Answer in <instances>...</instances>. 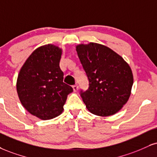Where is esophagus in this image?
Listing matches in <instances>:
<instances>
[{
	"instance_id": "obj_1",
	"label": "esophagus",
	"mask_w": 157,
	"mask_h": 157,
	"mask_svg": "<svg viewBox=\"0 0 157 157\" xmlns=\"http://www.w3.org/2000/svg\"><path fill=\"white\" fill-rule=\"evenodd\" d=\"M72 88H73V90L75 92H77V90H78V86H77V85H74Z\"/></svg>"
}]
</instances>
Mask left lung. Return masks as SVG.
<instances>
[{
    "label": "left lung",
    "instance_id": "1",
    "mask_svg": "<svg viewBox=\"0 0 157 157\" xmlns=\"http://www.w3.org/2000/svg\"><path fill=\"white\" fill-rule=\"evenodd\" d=\"M89 86L80 94L87 109L99 116L115 114L127 102L133 85L131 68L121 56L104 45L76 47Z\"/></svg>",
    "mask_w": 157,
    "mask_h": 157
}]
</instances>
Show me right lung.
<instances>
[{
	"label": "right lung",
	"mask_w": 157,
	"mask_h": 157,
	"mask_svg": "<svg viewBox=\"0 0 157 157\" xmlns=\"http://www.w3.org/2000/svg\"><path fill=\"white\" fill-rule=\"evenodd\" d=\"M62 50L52 44L37 48L19 73L17 90L23 107L33 116L49 120L61 114L73 88L64 83L59 63Z\"/></svg>",
	"instance_id": "right-lung-1"
}]
</instances>
